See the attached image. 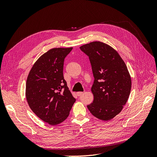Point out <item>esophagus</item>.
<instances>
[{"label":"esophagus","mask_w":157,"mask_h":157,"mask_svg":"<svg viewBox=\"0 0 157 157\" xmlns=\"http://www.w3.org/2000/svg\"><path fill=\"white\" fill-rule=\"evenodd\" d=\"M83 94H84V93H83L82 92H78L77 93V95L78 96H81Z\"/></svg>","instance_id":"esophagus-1"}]
</instances>
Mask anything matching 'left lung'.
Returning a JSON list of instances; mask_svg holds the SVG:
<instances>
[{
	"label": "left lung",
	"instance_id": "obj_1",
	"mask_svg": "<svg viewBox=\"0 0 157 157\" xmlns=\"http://www.w3.org/2000/svg\"><path fill=\"white\" fill-rule=\"evenodd\" d=\"M80 49L89 57L94 77V101L87 107L99 119L111 120L121 113L130 96L132 81L126 65L118 52L103 42H92Z\"/></svg>",
	"mask_w": 157,
	"mask_h": 157
}]
</instances>
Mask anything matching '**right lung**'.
Here are the masks:
<instances>
[{
  "label": "right lung",
  "mask_w": 157,
  "mask_h": 157,
  "mask_svg": "<svg viewBox=\"0 0 157 157\" xmlns=\"http://www.w3.org/2000/svg\"><path fill=\"white\" fill-rule=\"evenodd\" d=\"M72 49L48 50L37 59L27 77L25 96L29 106L38 117L50 125L64 121L76 101L63 73L64 59Z\"/></svg>",
  "instance_id": "right-lung-1"
}]
</instances>
